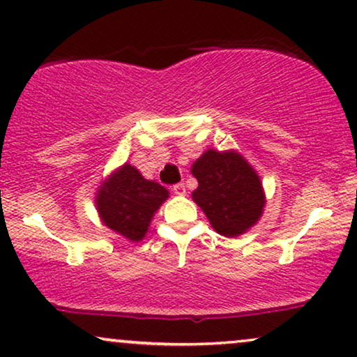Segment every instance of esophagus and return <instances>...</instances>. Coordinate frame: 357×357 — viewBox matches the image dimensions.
<instances>
[{"instance_id":"esophagus-1","label":"esophagus","mask_w":357,"mask_h":357,"mask_svg":"<svg viewBox=\"0 0 357 357\" xmlns=\"http://www.w3.org/2000/svg\"><path fill=\"white\" fill-rule=\"evenodd\" d=\"M172 192L177 195V197H183V195L187 193V190H185L183 183H177V185H174V187H172Z\"/></svg>"}]
</instances>
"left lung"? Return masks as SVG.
Returning <instances> with one entry per match:
<instances>
[{"label": "left lung", "mask_w": 357, "mask_h": 357, "mask_svg": "<svg viewBox=\"0 0 357 357\" xmlns=\"http://www.w3.org/2000/svg\"><path fill=\"white\" fill-rule=\"evenodd\" d=\"M193 202L224 237H238L260 221L266 197L260 175L236 149H208L192 164Z\"/></svg>", "instance_id": "1"}]
</instances>
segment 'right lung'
<instances>
[{"instance_id": "right-lung-1", "label": "right lung", "mask_w": 357, "mask_h": 357, "mask_svg": "<svg viewBox=\"0 0 357 357\" xmlns=\"http://www.w3.org/2000/svg\"><path fill=\"white\" fill-rule=\"evenodd\" d=\"M167 198V188L144 178L138 169L125 162L102 180L96 208L104 226L130 242H141L155 211Z\"/></svg>"}]
</instances>
